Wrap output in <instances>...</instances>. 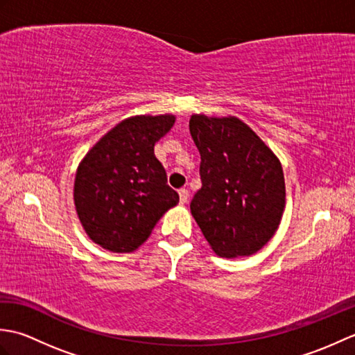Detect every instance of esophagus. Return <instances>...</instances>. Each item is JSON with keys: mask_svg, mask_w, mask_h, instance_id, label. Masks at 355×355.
<instances>
[{"mask_svg": "<svg viewBox=\"0 0 355 355\" xmlns=\"http://www.w3.org/2000/svg\"><path fill=\"white\" fill-rule=\"evenodd\" d=\"M178 195H180V202H182V205H186L187 198H189V192H187L186 189H180Z\"/></svg>", "mask_w": 355, "mask_h": 355, "instance_id": "34e87169", "label": "esophagus"}]
</instances>
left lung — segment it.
<instances>
[{
    "mask_svg": "<svg viewBox=\"0 0 355 355\" xmlns=\"http://www.w3.org/2000/svg\"><path fill=\"white\" fill-rule=\"evenodd\" d=\"M191 135L201 164V189L191 214L221 258L250 256L275 236L285 209L282 164L235 116L192 114Z\"/></svg>",
    "mask_w": 355,
    "mask_h": 355,
    "instance_id": "8db88e82",
    "label": "left lung"
}]
</instances>
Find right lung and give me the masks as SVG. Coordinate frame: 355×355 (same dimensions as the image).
I'll return each instance as SVG.
<instances>
[{
	"mask_svg": "<svg viewBox=\"0 0 355 355\" xmlns=\"http://www.w3.org/2000/svg\"><path fill=\"white\" fill-rule=\"evenodd\" d=\"M173 114L128 117L82 158L74 177V207L88 238L105 250L130 253L158 220L178 205L155 143L175 123Z\"/></svg>",
	"mask_w": 355,
	"mask_h": 355,
	"instance_id": "1",
	"label": "right lung"
}]
</instances>
